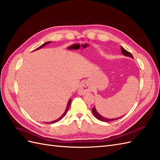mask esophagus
Instances as JSON below:
<instances>
[{
	"label": "esophagus",
	"instance_id": "esophagus-1",
	"mask_svg": "<svg viewBox=\"0 0 160 160\" xmlns=\"http://www.w3.org/2000/svg\"><path fill=\"white\" fill-rule=\"evenodd\" d=\"M91 91V87L90 86V84H89V83L87 81L83 82L80 85V87L78 88V93L80 95H84Z\"/></svg>",
	"mask_w": 160,
	"mask_h": 160
}]
</instances>
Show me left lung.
I'll list each match as a JSON object with an SVG mask.
<instances>
[{"label": "left lung", "mask_w": 160, "mask_h": 160, "mask_svg": "<svg viewBox=\"0 0 160 160\" xmlns=\"http://www.w3.org/2000/svg\"><path fill=\"white\" fill-rule=\"evenodd\" d=\"M121 52H122V54H123L124 56H126V57H131V58H133L132 54L130 52H129L126 50L125 49H124V48H122V46H121ZM92 114H94V116H95L96 118H97L98 120L101 121H104V122H110V121H114V120L118 119V118H121V117H118V118H105V117H102V115H100V114L98 112V111L96 110L95 107L92 108ZM123 116H124V115H123ZM123 116H122V117H123Z\"/></svg>", "instance_id": "left-lung-1"}]
</instances>
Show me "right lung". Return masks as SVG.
Returning <instances> with one entry per match:
<instances>
[{"label": "right lung", "instance_id": "1", "mask_svg": "<svg viewBox=\"0 0 160 160\" xmlns=\"http://www.w3.org/2000/svg\"><path fill=\"white\" fill-rule=\"evenodd\" d=\"M51 42H48L44 43L43 44H42V46H40L39 47H38V48H37V49H35V50H39V49H41V48H43V46H46L47 44L50 43H51ZM71 102H72V99H69V101H68V105H67V107H66L65 111V112H64V113L62 114V116H61V117H59L58 118H57V120L53 121H51V122H46V123H54V122H58V121H60L62 118H63V117H65V115L67 114V112H68V110H69V107H70V105H71Z\"/></svg>", "mask_w": 160, "mask_h": 160}]
</instances>
